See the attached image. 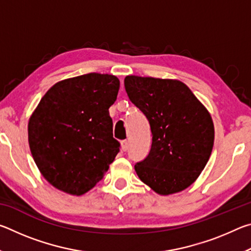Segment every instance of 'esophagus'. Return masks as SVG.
Returning <instances> with one entry per match:
<instances>
[{
  "label": "esophagus",
  "instance_id": "34e87169",
  "mask_svg": "<svg viewBox=\"0 0 251 251\" xmlns=\"http://www.w3.org/2000/svg\"><path fill=\"white\" fill-rule=\"evenodd\" d=\"M128 147H129L128 141H123V142H122V150H123V151H126L127 150H128Z\"/></svg>",
  "mask_w": 251,
  "mask_h": 251
}]
</instances>
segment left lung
<instances>
[{"instance_id": "1", "label": "left lung", "mask_w": 251, "mask_h": 251, "mask_svg": "<svg viewBox=\"0 0 251 251\" xmlns=\"http://www.w3.org/2000/svg\"><path fill=\"white\" fill-rule=\"evenodd\" d=\"M129 100L150 122L151 147L135 165L143 182L157 194L184 190L201 175L214 146L207 109L179 80L126 76Z\"/></svg>"}]
</instances>
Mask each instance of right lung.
<instances>
[{
  "label": "right lung",
  "mask_w": 251,
  "mask_h": 251,
  "mask_svg": "<svg viewBox=\"0 0 251 251\" xmlns=\"http://www.w3.org/2000/svg\"><path fill=\"white\" fill-rule=\"evenodd\" d=\"M118 90L116 76L90 73L56 83L41 100L28 144L50 185L79 196L104 177L121 148L108 110Z\"/></svg>",
  "instance_id": "obj_1"
}]
</instances>
